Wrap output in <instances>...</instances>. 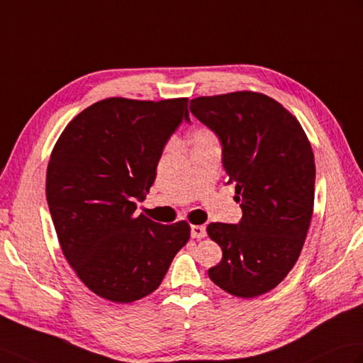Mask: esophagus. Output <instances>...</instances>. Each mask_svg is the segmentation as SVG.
<instances>
[{"label":"esophagus","instance_id":"1","mask_svg":"<svg viewBox=\"0 0 363 363\" xmlns=\"http://www.w3.org/2000/svg\"><path fill=\"white\" fill-rule=\"evenodd\" d=\"M190 233H191V238H204L207 235L206 225H191Z\"/></svg>","mask_w":363,"mask_h":363}]
</instances>
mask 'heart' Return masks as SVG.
<instances>
[{
	"mask_svg": "<svg viewBox=\"0 0 363 363\" xmlns=\"http://www.w3.org/2000/svg\"><path fill=\"white\" fill-rule=\"evenodd\" d=\"M210 139H215L213 134L210 133L208 130H206V128H199L196 131H193L191 138H190V142H191V145H198V143L210 140Z\"/></svg>",
	"mask_w": 363,
	"mask_h": 363,
	"instance_id": "obj_1",
	"label": "heart"
}]
</instances>
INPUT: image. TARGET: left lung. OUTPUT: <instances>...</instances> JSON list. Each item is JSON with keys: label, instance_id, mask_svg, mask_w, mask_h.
<instances>
[{"label": "left lung", "instance_id": "8db88e82", "mask_svg": "<svg viewBox=\"0 0 363 363\" xmlns=\"http://www.w3.org/2000/svg\"><path fill=\"white\" fill-rule=\"evenodd\" d=\"M190 111L220 139L242 210L238 224L207 225L223 250L208 277L235 297H258L284 280L305 244L314 208L313 148L296 117L259 92L198 97Z\"/></svg>", "mask_w": 363, "mask_h": 363}]
</instances>
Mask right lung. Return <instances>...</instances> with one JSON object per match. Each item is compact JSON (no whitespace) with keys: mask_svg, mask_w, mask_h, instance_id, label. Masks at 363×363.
<instances>
[{"mask_svg":"<svg viewBox=\"0 0 363 363\" xmlns=\"http://www.w3.org/2000/svg\"><path fill=\"white\" fill-rule=\"evenodd\" d=\"M189 99L111 97L67 123L49 159L46 199L67 263L99 297L131 303L162 283L187 244L185 221L138 215L165 143L189 119Z\"/></svg>","mask_w":363,"mask_h":363,"instance_id":"obj_1","label":"right lung"}]
</instances>
